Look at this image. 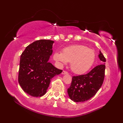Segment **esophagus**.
Instances as JSON below:
<instances>
[{"mask_svg": "<svg viewBox=\"0 0 123 123\" xmlns=\"http://www.w3.org/2000/svg\"><path fill=\"white\" fill-rule=\"evenodd\" d=\"M62 74H68V73L67 72L65 71H63V72H62Z\"/></svg>", "mask_w": 123, "mask_h": 123, "instance_id": "obj_1", "label": "esophagus"}]
</instances>
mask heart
I'll return each instance as SVG.
<instances>
[{"label":"heart","instance_id":"b5f03b06","mask_svg":"<svg viewBox=\"0 0 123 123\" xmlns=\"http://www.w3.org/2000/svg\"><path fill=\"white\" fill-rule=\"evenodd\" d=\"M54 60L60 66L70 62L72 71L77 74H81L90 69L95 58V51L86 46L75 45L66 47L62 53L55 52Z\"/></svg>","mask_w":123,"mask_h":123}]
</instances>
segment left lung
Returning a JSON list of instances; mask_svg holds the SVG:
<instances>
[{"mask_svg":"<svg viewBox=\"0 0 123 123\" xmlns=\"http://www.w3.org/2000/svg\"><path fill=\"white\" fill-rule=\"evenodd\" d=\"M98 58L104 64L96 66L86 74L72 77L67 92L70 99L74 102L87 101L95 96L102 86L105 78L106 58L100 51Z\"/></svg>","mask_w":123,"mask_h":123,"instance_id":"8db88e82","label":"left lung"}]
</instances>
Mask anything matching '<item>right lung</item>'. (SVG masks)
<instances>
[{"label":"right lung","instance_id":"1","mask_svg":"<svg viewBox=\"0 0 123 123\" xmlns=\"http://www.w3.org/2000/svg\"><path fill=\"white\" fill-rule=\"evenodd\" d=\"M54 41L37 40L27 46L21 55L18 83L23 90L33 97L45 95L52 78L62 72L49 62Z\"/></svg>","mask_w":123,"mask_h":123}]
</instances>
